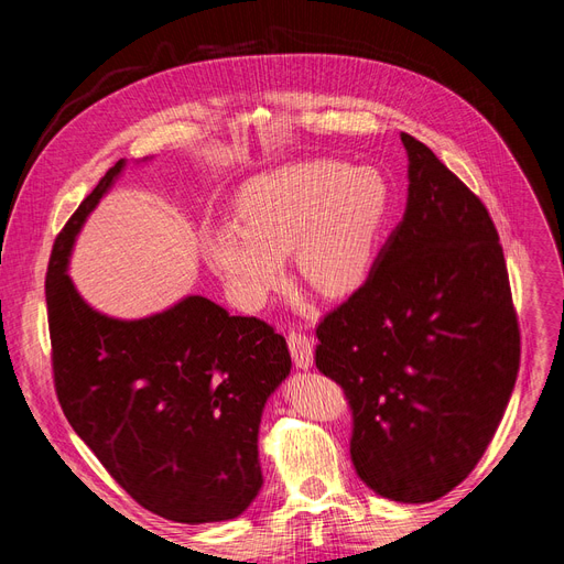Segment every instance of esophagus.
Returning <instances> with one entry per match:
<instances>
[{
  "mask_svg": "<svg viewBox=\"0 0 564 564\" xmlns=\"http://www.w3.org/2000/svg\"><path fill=\"white\" fill-rule=\"evenodd\" d=\"M286 344L296 367L308 369L313 365V340L308 338V334H303L301 329H292L286 334Z\"/></svg>",
  "mask_w": 564,
  "mask_h": 564,
  "instance_id": "34e87169",
  "label": "esophagus"
}]
</instances>
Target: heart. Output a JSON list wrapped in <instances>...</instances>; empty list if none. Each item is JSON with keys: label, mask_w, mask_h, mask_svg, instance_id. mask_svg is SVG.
I'll use <instances>...</instances> for the list:
<instances>
[{"label": "heart", "mask_w": 564, "mask_h": 564, "mask_svg": "<svg viewBox=\"0 0 564 564\" xmlns=\"http://www.w3.org/2000/svg\"><path fill=\"white\" fill-rule=\"evenodd\" d=\"M242 224L202 237L212 268L245 305H261L294 253L303 282L336 296L365 278L388 214V185L371 166L308 160L251 178L237 197Z\"/></svg>", "instance_id": "b5f03b06"}]
</instances>
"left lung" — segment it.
Masks as SVG:
<instances>
[{
    "mask_svg": "<svg viewBox=\"0 0 564 564\" xmlns=\"http://www.w3.org/2000/svg\"><path fill=\"white\" fill-rule=\"evenodd\" d=\"M409 197L369 278L317 324V369L346 392L362 482L445 497L482 458L520 369L497 226L431 148L402 133Z\"/></svg>",
    "mask_w": 564,
    "mask_h": 564,
    "instance_id": "left-lung-1",
    "label": "left lung"
}]
</instances>
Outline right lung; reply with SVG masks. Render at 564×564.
<instances>
[{
  "label": "right lung",
  "mask_w": 564,
  "mask_h": 564,
  "mask_svg": "<svg viewBox=\"0 0 564 564\" xmlns=\"http://www.w3.org/2000/svg\"><path fill=\"white\" fill-rule=\"evenodd\" d=\"M119 160L58 232L46 268L51 369L65 419L129 497L199 524L245 513L259 494V423L292 369L282 334L204 296L145 319L89 308L65 265Z\"/></svg>",
  "instance_id": "right-lung-1"
}]
</instances>
